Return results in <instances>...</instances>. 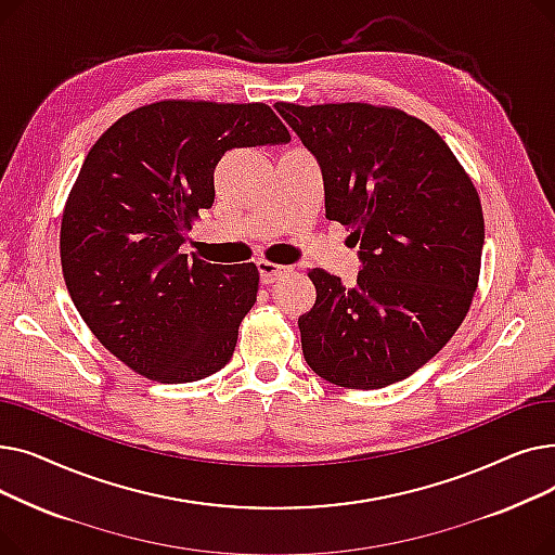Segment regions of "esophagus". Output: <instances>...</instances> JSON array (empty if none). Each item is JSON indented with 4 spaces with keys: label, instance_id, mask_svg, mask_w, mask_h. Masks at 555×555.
Segmentation results:
<instances>
[{
    "label": "esophagus",
    "instance_id": "34e87169",
    "mask_svg": "<svg viewBox=\"0 0 555 555\" xmlns=\"http://www.w3.org/2000/svg\"><path fill=\"white\" fill-rule=\"evenodd\" d=\"M256 268H258L260 283H262V285H270V283H274L276 279H281V276L287 272V268L276 266V262H270V260H258V262H256Z\"/></svg>",
    "mask_w": 555,
    "mask_h": 555
}]
</instances>
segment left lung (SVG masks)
Masks as SVG:
<instances>
[{
    "label": "left lung",
    "instance_id": "obj_1",
    "mask_svg": "<svg viewBox=\"0 0 555 555\" xmlns=\"http://www.w3.org/2000/svg\"><path fill=\"white\" fill-rule=\"evenodd\" d=\"M324 175L326 216L360 245L358 283L308 270L299 317L308 366L346 389H383L429 362L470 310L483 211L443 137L389 105L276 103Z\"/></svg>",
    "mask_w": 555,
    "mask_h": 555
}]
</instances>
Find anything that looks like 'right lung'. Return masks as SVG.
<instances>
[{"label":"right lung","mask_w":555,"mask_h":555,"mask_svg":"<svg viewBox=\"0 0 555 555\" xmlns=\"http://www.w3.org/2000/svg\"><path fill=\"white\" fill-rule=\"evenodd\" d=\"M285 141L266 103L166 99L124 114L87 153L61 222L63 276L82 322L128 369L178 385L231 360L258 268L180 245L214 204L224 153Z\"/></svg>","instance_id":"obj_1"}]
</instances>
